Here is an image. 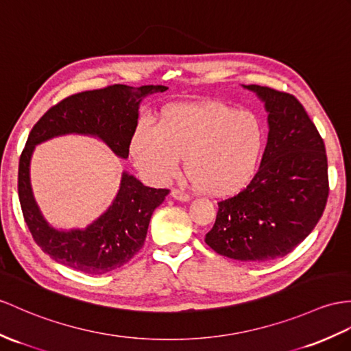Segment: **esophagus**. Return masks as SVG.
Returning <instances> with one entry per match:
<instances>
[{
    "instance_id": "esophagus-1",
    "label": "esophagus",
    "mask_w": 351,
    "mask_h": 351,
    "mask_svg": "<svg viewBox=\"0 0 351 351\" xmlns=\"http://www.w3.org/2000/svg\"><path fill=\"white\" fill-rule=\"evenodd\" d=\"M171 196H173V198H176V199H178V201H189V195H187L183 191H180V189L171 191Z\"/></svg>"
}]
</instances>
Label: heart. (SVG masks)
<instances>
[{"label": "heart", "mask_w": 351, "mask_h": 351, "mask_svg": "<svg viewBox=\"0 0 351 351\" xmlns=\"http://www.w3.org/2000/svg\"><path fill=\"white\" fill-rule=\"evenodd\" d=\"M265 147V128L252 111L221 102L177 104L159 125L140 122L130 152L141 173L155 183L168 182L184 159L199 192L223 198L250 183Z\"/></svg>", "instance_id": "1"}]
</instances>
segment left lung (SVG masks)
Instances as JSON below:
<instances>
[{
  "label": "left lung",
  "mask_w": 351,
  "mask_h": 351,
  "mask_svg": "<svg viewBox=\"0 0 351 351\" xmlns=\"http://www.w3.org/2000/svg\"><path fill=\"white\" fill-rule=\"evenodd\" d=\"M244 88L265 102L268 143L250 183L219 201L205 243L226 258L258 263L293 252L319 223L329 196L328 158L296 97L259 84Z\"/></svg>",
  "instance_id": "1"
}]
</instances>
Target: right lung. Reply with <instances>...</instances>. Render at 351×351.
I'll list each match as a JSON object with an SVG mask.
<instances>
[{
	"label": "right lung",
	"instance_id": "right-lung-1",
	"mask_svg": "<svg viewBox=\"0 0 351 351\" xmlns=\"http://www.w3.org/2000/svg\"><path fill=\"white\" fill-rule=\"evenodd\" d=\"M165 90L159 84L136 90L125 84H111L79 92L50 107L32 126L19 159V201L34 241L58 263L92 276L121 268L144 245L153 211L169 191L147 187L123 173L121 189L104 215L83 230H56L41 216L31 189L29 160L36 144L64 134L95 135L117 156L126 159L141 98Z\"/></svg>",
	"mask_w": 351,
	"mask_h": 351
}]
</instances>
